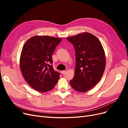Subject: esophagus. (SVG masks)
Masks as SVG:
<instances>
[{
  "instance_id": "obj_1",
  "label": "esophagus",
  "mask_w": 128,
  "mask_h": 128,
  "mask_svg": "<svg viewBox=\"0 0 128 128\" xmlns=\"http://www.w3.org/2000/svg\"><path fill=\"white\" fill-rule=\"evenodd\" d=\"M61 72L62 74H64L66 72V71H65V70H62V71Z\"/></svg>"
}]
</instances>
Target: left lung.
<instances>
[{
	"instance_id": "obj_1",
	"label": "left lung",
	"mask_w": 128,
	"mask_h": 128,
	"mask_svg": "<svg viewBox=\"0 0 128 128\" xmlns=\"http://www.w3.org/2000/svg\"><path fill=\"white\" fill-rule=\"evenodd\" d=\"M75 50V75L70 80L74 90L86 92L101 80L105 69L106 57L102 43L92 34L84 32L67 38Z\"/></svg>"
}]
</instances>
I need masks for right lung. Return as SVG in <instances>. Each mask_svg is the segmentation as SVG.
Listing matches in <instances>:
<instances>
[{"label":"right lung","instance_id":"obj_1","mask_svg":"<svg viewBox=\"0 0 128 128\" xmlns=\"http://www.w3.org/2000/svg\"><path fill=\"white\" fill-rule=\"evenodd\" d=\"M62 38L48 36L31 37L24 44L20 56V66L26 82L41 92L52 90L60 77L53 69L52 54Z\"/></svg>","mask_w":128,"mask_h":128}]
</instances>
